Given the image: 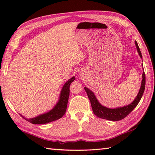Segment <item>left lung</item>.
I'll return each instance as SVG.
<instances>
[{
  "label": "left lung",
  "instance_id": "1",
  "mask_svg": "<svg viewBox=\"0 0 155 155\" xmlns=\"http://www.w3.org/2000/svg\"><path fill=\"white\" fill-rule=\"evenodd\" d=\"M135 43L136 47H137V50L139 52V54H140L141 58H142V55H141L140 49L139 48L137 42L135 41ZM145 85L146 75L145 73L143 72L142 74V81H141L140 90V91H139L137 97H136L135 99L134 100V101L127 106L119 107V108L116 109H109L105 107L102 106L101 104L98 103V100L96 99V96H94V94L92 91L89 90L87 87H84V89H85L86 93H87L88 96V98L90 101L91 108H92L94 114H95L96 116L101 117L102 119H106L108 120H111V121H118V120H121L127 117V115L135 108L136 106L137 105L139 102L140 101L141 97L143 96L144 90H145Z\"/></svg>",
  "mask_w": 155,
  "mask_h": 155
}]
</instances>
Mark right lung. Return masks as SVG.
Segmentation results:
<instances>
[{"label": "right lung", "mask_w": 155, "mask_h": 155, "mask_svg": "<svg viewBox=\"0 0 155 155\" xmlns=\"http://www.w3.org/2000/svg\"><path fill=\"white\" fill-rule=\"evenodd\" d=\"M74 80L75 78L73 77L65 83L61 90L59 102L51 111L47 112L46 114L34 117V118L27 119L25 118V117L23 116L22 117H24L27 121L32 123L33 124H47V123L61 118L64 116L65 111H66L68 98H69L70 95V85L72 81H74Z\"/></svg>", "instance_id": "add662e5"}]
</instances>
